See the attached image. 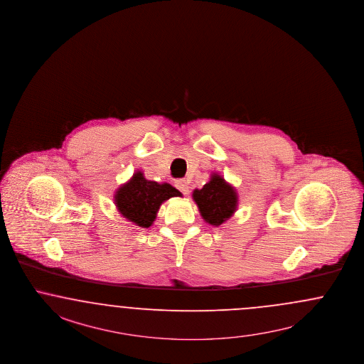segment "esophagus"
I'll return each mask as SVG.
<instances>
[{
	"label": "esophagus",
	"mask_w": 364,
	"mask_h": 364,
	"mask_svg": "<svg viewBox=\"0 0 364 364\" xmlns=\"http://www.w3.org/2000/svg\"><path fill=\"white\" fill-rule=\"evenodd\" d=\"M176 188L182 193V194H185V196H188V183L185 181V179H179V181H176Z\"/></svg>",
	"instance_id": "esophagus-1"
}]
</instances>
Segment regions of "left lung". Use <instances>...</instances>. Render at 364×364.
<instances>
[{
  "mask_svg": "<svg viewBox=\"0 0 364 364\" xmlns=\"http://www.w3.org/2000/svg\"><path fill=\"white\" fill-rule=\"evenodd\" d=\"M193 200L197 203L203 221L213 226L226 223L238 206L235 188L217 173L211 174L210 181L203 188L193 191Z\"/></svg>",
  "mask_w": 364,
  "mask_h": 364,
  "instance_id": "1",
  "label": "left lung"
}]
</instances>
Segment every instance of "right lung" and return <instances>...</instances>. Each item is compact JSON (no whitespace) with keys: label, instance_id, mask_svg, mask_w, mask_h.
Returning <instances> with one entry per match:
<instances>
[{"label":"right lung","instance_id":"obj_1","mask_svg":"<svg viewBox=\"0 0 364 364\" xmlns=\"http://www.w3.org/2000/svg\"><path fill=\"white\" fill-rule=\"evenodd\" d=\"M181 196V191L170 183L149 181L141 171H136L117 188L114 200L117 211L127 221L139 228H150L164 200Z\"/></svg>","mask_w":364,"mask_h":364}]
</instances>
